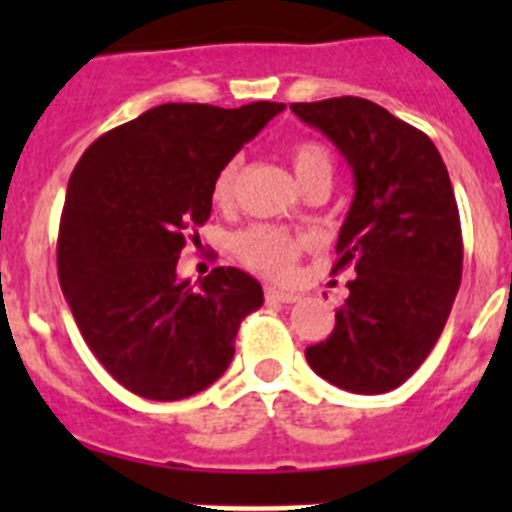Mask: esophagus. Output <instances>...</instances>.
I'll use <instances>...</instances> for the list:
<instances>
[{
  "mask_svg": "<svg viewBox=\"0 0 512 512\" xmlns=\"http://www.w3.org/2000/svg\"><path fill=\"white\" fill-rule=\"evenodd\" d=\"M264 297H266V302H297L300 300L295 292H284V289H277V287H266Z\"/></svg>",
  "mask_w": 512,
  "mask_h": 512,
  "instance_id": "obj_1",
  "label": "esophagus"
}]
</instances>
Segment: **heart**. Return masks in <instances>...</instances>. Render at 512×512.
Instances as JSON below:
<instances>
[{
	"label": "heart",
	"instance_id": "obj_1",
	"mask_svg": "<svg viewBox=\"0 0 512 512\" xmlns=\"http://www.w3.org/2000/svg\"><path fill=\"white\" fill-rule=\"evenodd\" d=\"M292 166L300 179L302 187H307L315 179H330L333 176V158H330L328 148L320 146L318 140H300L292 146ZM241 176V158H230L228 164L220 169L212 184V200L217 205H230ZM238 259L253 271L266 274V277L284 279L289 277V271L295 266L297 256L305 248V238L292 235L274 225H251L248 230L235 235L233 241Z\"/></svg>",
	"mask_w": 512,
	"mask_h": 512
}]
</instances>
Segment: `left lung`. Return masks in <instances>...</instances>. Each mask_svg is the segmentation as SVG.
Returning <instances> with one entry per match:
<instances>
[{"instance_id":"8db88e82","label":"left lung","mask_w":512,"mask_h":512,"mask_svg":"<svg viewBox=\"0 0 512 512\" xmlns=\"http://www.w3.org/2000/svg\"><path fill=\"white\" fill-rule=\"evenodd\" d=\"M354 171L333 271L354 266L336 328L305 351L312 372L356 395L400 387L431 354L459 292L461 223L433 140L361 97L289 104Z\"/></svg>"}]
</instances>
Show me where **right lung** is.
<instances>
[{
	"label": "right lung",
	"instance_id": "1",
	"mask_svg": "<svg viewBox=\"0 0 512 512\" xmlns=\"http://www.w3.org/2000/svg\"><path fill=\"white\" fill-rule=\"evenodd\" d=\"M282 110L158 104L79 158L58 230V279L87 346L125 390L184 400L230 366L235 333L264 305V289L235 266H217L194 289L176 261L187 230L210 217L215 176Z\"/></svg>",
	"mask_w": 512,
	"mask_h": 512
}]
</instances>
